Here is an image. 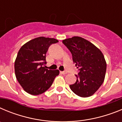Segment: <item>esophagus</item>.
I'll list each match as a JSON object with an SVG mask.
<instances>
[{"label": "esophagus", "instance_id": "34e87169", "mask_svg": "<svg viewBox=\"0 0 122 122\" xmlns=\"http://www.w3.org/2000/svg\"><path fill=\"white\" fill-rule=\"evenodd\" d=\"M60 73L63 74V75H65V74H67V72H66V71H60Z\"/></svg>", "mask_w": 122, "mask_h": 122}]
</instances>
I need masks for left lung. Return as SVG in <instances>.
I'll return each instance as SVG.
<instances>
[{
  "label": "left lung",
  "instance_id": "left-lung-1",
  "mask_svg": "<svg viewBox=\"0 0 122 122\" xmlns=\"http://www.w3.org/2000/svg\"><path fill=\"white\" fill-rule=\"evenodd\" d=\"M62 43L71 52L79 71L76 75V82L70 86L71 90L81 97H90L104 82L106 62L103 53L93 44L79 36L63 40Z\"/></svg>",
  "mask_w": 122,
  "mask_h": 122
}]
</instances>
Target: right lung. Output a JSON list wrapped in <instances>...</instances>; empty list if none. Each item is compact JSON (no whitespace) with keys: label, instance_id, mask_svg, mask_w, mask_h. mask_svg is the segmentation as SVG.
Instances as JSON below:
<instances>
[{"label":"right lung","instance_id":"1","mask_svg":"<svg viewBox=\"0 0 122 122\" xmlns=\"http://www.w3.org/2000/svg\"><path fill=\"white\" fill-rule=\"evenodd\" d=\"M57 42L55 38L40 36L28 41L19 49L15 62V75L21 87L29 94L44 93L59 75L58 70H51L44 66L48 48Z\"/></svg>","mask_w":122,"mask_h":122}]
</instances>
